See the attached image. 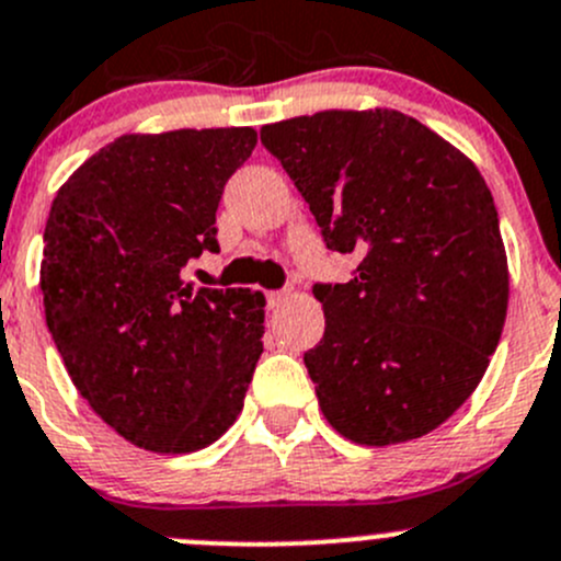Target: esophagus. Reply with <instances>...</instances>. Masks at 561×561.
Here are the masks:
<instances>
[{
  "instance_id": "obj_1",
  "label": "esophagus",
  "mask_w": 561,
  "mask_h": 561,
  "mask_svg": "<svg viewBox=\"0 0 561 561\" xmlns=\"http://www.w3.org/2000/svg\"><path fill=\"white\" fill-rule=\"evenodd\" d=\"M287 296H290V293H285V290H271V293H265V301H268V309H279L282 304L287 301Z\"/></svg>"
}]
</instances>
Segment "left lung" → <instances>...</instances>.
Listing matches in <instances>:
<instances>
[{
  "label": "left lung",
  "instance_id": "8db88e82",
  "mask_svg": "<svg viewBox=\"0 0 561 561\" xmlns=\"http://www.w3.org/2000/svg\"><path fill=\"white\" fill-rule=\"evenodd\" d=\"M328 249L358 254L304 353L325 421L358 445L434 432L472 396L507 314V254L472 160L388 107L320 111L260 129Z\"/></svg>",
  "mask_w": 561,
  "mask_h": 561
}]
</instances>
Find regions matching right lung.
Instances as JSON below:
<instances>
[{
  "label": "right lung",
  "instance_id": "add662e5",
  "mask_svg": "<svg viewBox=\"0 0 561 561\" xmlns=\"http://www.w3.org/2000/svg\"><path fill=\"white\" fill-rule=\"evenodd\" d=\"M252 127L122 135L56 192L45 322L78 393L127 443L192 454L236 423L263 353V293L184 285Z\"/></svg>",
  "mask_w": 561,
  "mask_h": 561
}]
</instances>
